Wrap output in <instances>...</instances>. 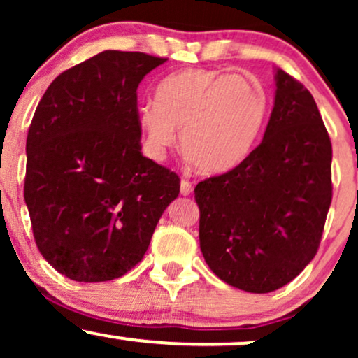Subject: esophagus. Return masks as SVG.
Here are the masks:
<instances>
[{
  "mask_svg": "<svg viewBox=\"0 0 358 358\" xmlns=\"http://www.w3.org/2000/svg\"><path fill=\"white\" fill-rule=\"evenodd\" d=\"M180 192H182V195H190L193 192V185L188 182V180H182V183H180Z\"/></svg>",
  "mask_w": 358,
  "mask_h": 358,
  "instance_id": "esophagus-1",
  "label": "esophagus"
}]
</instances>
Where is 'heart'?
<instances>
[{
    "instance_id": "obj_1",
    "label": "heart",
    "mask_w": 358,
    "mask_h": 358,
    "mask_svg": "<svg viewBox=\"0 0 358 358\" xmlns=\"http://www.w3.org/2000/svg\"><path fill=\"white\" fill-rule=\"evenodd\" d=\"M268 109V92L254 77L185 69L159 82L155 104L139 109L138 122L148 156L165 158L180 131V148L193 166L200 173L217 175L250 153Z\"/></svg>"
}]
</instances>
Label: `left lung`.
<instances>
[{"instance_id":"8db88e82","label":"left lung","mask_w":358,"mask_h":358,"mask_svg":"<svg viewBox=\"0 0 358 358\" xmlns=\"http://www.w3.org/2000/svg\"><path fill=\"white\" fill-rule=\"evenodd\" d=\"M331 190V141L316 102L278 69L262 141L236 168L195 187L205 262L248 293L279 289L315 257Z\"/></svg>"}]
</instances>
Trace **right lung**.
Masks as SVG:
<instances>
[{
  "label": "right lung",
  "instance_id": "obj_1",
  "mask_svg": "<svg viewBox=\"0 0 358 358\" xmlns=\"http://www.w3.org/2000/svg\"><path fill=\"white\" fill-rule=\"evenodd\" d=\"M166 59L106 50L45 90L27 138L24 202L53 269L79 282L124 276L145 256L180 178L141 153L138 85Z\"/></svg>",
  "mask_w": 358,
  "mask_h": 358
}]
</instances>
